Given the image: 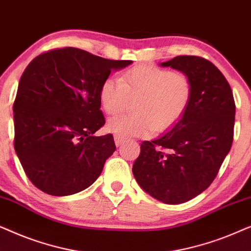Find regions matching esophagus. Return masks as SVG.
I'll return each instance as SVG.
<instances>
[{"instance_id": "1", "label": "esophagus", "mask_w": 251, "mask_h": 251, "mask_svg": "<svg viewBox=\"0 0 251 251\" xmlns=\"http://www.w3.org/2000/svg\"><path fill=\"white\" fill-rule=\"evenodd\" d=\"M114 142H115V145L116 146H121V144L125 142V139L123 138H121V137H119V136H114Z\"/></svg>"}]
</instances>
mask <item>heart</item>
<instances>
[{"label":"heart","instance_id":"heart-1","mask_svg":"<svg viewBox=\"0 0 251 251\" xmlns=\"http://www.w3.org/2000/svg\"><path fill=\"white\" fill-rule=\"evenodd\" d=\"M128 97L137 98L136 114L120 115L107 123V130L121 138L161 132L177 123L192 98V83L186 75L155 66H137L121 81L108 77L99 90V101L109 115L125 108Z\"/></svg>","mask_w":251,"mask_h":251}]
</instances>
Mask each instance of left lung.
I'll use <instances>...</instances> for the list:
<instances>
[{
	"label": "left lung",
	"mask_w": 251,
	"mask_h": 251,
	"mask_svg": "<svg viewBox=\"0 0 251 251\" xmlns=\"http://www.w3.org/2000/svg\"><path fill=\"white\" fill-rule=\"evenodd\" d=\"M190 78V105L169 131L143 142L132 167L139 186L167 204L192 200L210 186L231 150L235 104L228 82L214 64L195 56L161 63Z\"/></svg>",
	"instance_id": "8db88e82"
}]
</instances>
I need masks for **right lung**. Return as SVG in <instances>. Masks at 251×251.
Listing matches in <instances>:
<instances>
[{
  "instance_id": "add662e5",
  "label": "right lung",
  "mask_w": 251,
  "mask_h": 251,
  "mask_svg": "<svg viewBox=\"0 0 251 251\" xmlns=\"http://www.w3.org/2000/svg\"><path fill=\"white\" fill-rule=\"evenodd\" d=\"M131 60H109L76 48L42 53L20 77L15 104V150L27 177L44 193L66 197L97 180L114 153L105 125L100 85Z\"/></svg>"
}]
</instances>
